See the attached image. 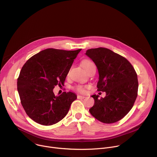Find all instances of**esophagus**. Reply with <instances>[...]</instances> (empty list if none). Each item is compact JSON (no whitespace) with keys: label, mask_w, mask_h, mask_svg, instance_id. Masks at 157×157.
Segmentation results:
<instances>
[{"label":"esophagus","mask_w":157,"mask_h":157,"mask_svg":"<svg viewBox=\"0 0 157 157\" xmlns=\"http://www.w3.org/2000/svg\"><path fill=\"white\" fill-rule=\"evenodd\" d=\"M84 98H85V96L78 95V99H84Z\"/></svg>","instance_id":"1"}]
</instances>
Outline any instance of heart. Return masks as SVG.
I'll use <instances>...</instances> for the list:
<instances>
[{
  "label": "heart",
  "mask_w": 157,
  "mask_h": 157,
  "mask_svg": "<svg viewBox=\"0 0 157 157\" xmlns=\"http://www.w3.org/2000/svg\"><path fill=\"white\" fill-rule=\"evenodd\" d=\"M82 65L83 66V68L86 70V71H87L89 68H90V67H91L93 66H95L93 62H91L90 61H88V60L84 61L82 63ZM86 87H87L84 86H78L76 87V89L77 91H78L79 92H84L85 91V89Z\"/></svg>",
  "instance_id": "b5f03b06"
}]
</instances>
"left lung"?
I'll use <instances>...</instances> for the list:
<instances>
[{
  "mask_svg": "<svg viewBox=\"0 0 157 157\" xmlns=\"http://www.w3.org/2000/svg\"><path fill=\"white\" fill-rule=\"evenodd\" d=\"M85 54L97 66L98 91L105 92L104 98L91 96L94 104L89 113L101 122H116L128 113L136 100L139 87L137 73L127 59L109 49H89Z\"/></svg>",
  "mask_w": 157,
  "mask_h": 157,
  "instance_id": "8db88e82",
  "label": "left lung"
}]
</instances>
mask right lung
<instances>
[{
  "mask_svg": "<svg viewBox=\"0 0 157 157\" xmlns=\"http://www.w3.org/2000/svg\"><path fill=\"white\" fill-rule=\"evenodd\" d=\"M81 49L66 51L48 48L31 57L22 67L17 90L25 113L35 122L51 125L68 114L75 93L55 96L53 89L63 85L74 59Z\"/></svg>",
  "mask_w": 157,
  "mask_h": 157,
  "instance_id": "add662e5",
  "label": "right lung"
}]
</instances>
